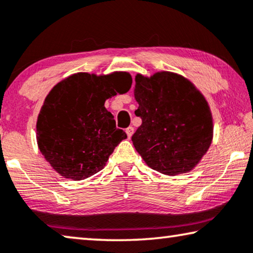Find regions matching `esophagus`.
I'll return each mask as SVG.
<instances>
[{
  "label": "esophagus",
  "instance_id": "34e87169",
  "mask_svg": "<svg viewBox=\"0 0 253 253\" xmlns=\"http://www.w3.org/2000/svg\"><path fill=\"white\" fill-rule=\"evenodd\" d=\"M126 132L127 138H131V137H132L133 132H134V129L132 126H129V127H126Z\"/></svg>",
  "mask_w": 253,
  "mask_h": 253
}]
</instances>
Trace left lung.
Wrapping results in <instances>:
<instances>
[{"label": "left lung", "mask_w": 253, "mask_h": 253, "mask_svg": "<svg viewBox=\"0 0 253 253\" xmlns=\"http://www.w3.org/2000/svg\"><path fill=\"white\" fill-rule=\"evenodd\" d=\"M134 98L139 104L134 113L142 123L131 139L147 166L168 175L192 170L213 135L202 93L181 75L160 72L135 76Z\"/></svg>", "instance_id": "obj_1"}]
</instances>
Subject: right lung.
<instances>
[{
    "instance_id": "add662e5",
    "label": "right lung",
    "mask_w": 253,
    "mask_h": 253,
    "mask_svg": "<svg viewBox=\"0 0 253 253\" xmlns=\"http://www.w3.org/2000/svg\"><path fill=\"white\" fill-rule=\"evenodd\" d=\"M131 82L124 72L100 76L78 73L50 91L39 114L36 138L43 156L60 175L83 180L104 169L126 138L105 101L127 92Z\"/></svg>"
}]
</instances>
